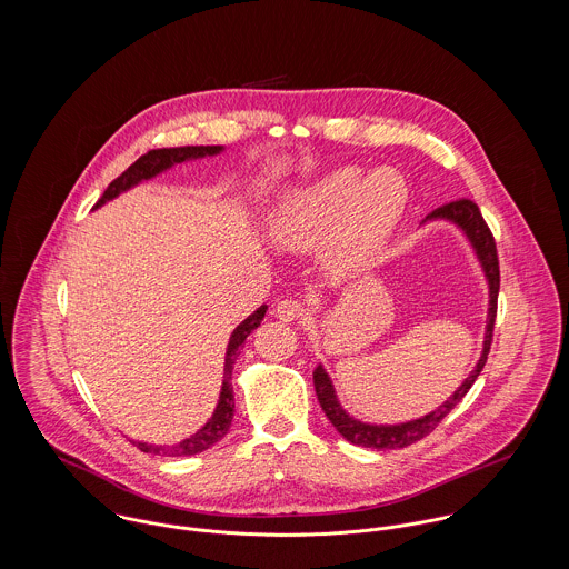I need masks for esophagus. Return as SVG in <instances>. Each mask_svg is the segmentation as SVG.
<instances>
[{
  "instance_id": "34e87169",
  "label": "esophagus",
  "mask_w": 569,
  "mask_h": 569,
  "mask_svg": "<svg viewBox=\"0 0 569 569\" xmlns=\"http://www.w3.org/2000/svg\"><path fill=\"white\" fill-rule=\"evenodd\" d=\"M302 313H305L302 302L291 300V298L280 300V302H278V307H276V318H280L282 322H296Z\"/></svg>"
}]
</instances>
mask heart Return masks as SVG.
I'll list each match as a JSON object with an SVG mask.
<instances>
[{
  "instance_id": "1",
  "label": "heart",
  "mask_w": 569,
  "mask_h": 569,
  "mask_svg": "<svg viewBox=\"0 0 569 569\" xmlns=\"http://www.w3.org/2000/svg\"><path fill=\"white\" fill-rule=\"evenodd\" d=\"M406 203V181L397 170L375 168L361 174L359 168L343 166L289 197L271 234L284 247H307L328 234V262L357 269L381 251Z\"/></svg>"
}]
</instances>
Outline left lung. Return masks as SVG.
Instances as JSON below:
<instances>
[{"instance_id": "1", "label": "left lung", "mask_w": 569, "mask_h": 569, "mask_svg": "<svg viewBox=\"0 0 569 569\" xmlns=\"http://www.w3.org/2000/svg\"><path fill=\"white\" fill-rule=\"evenodd\" d=\"M438 219L451 221L453 226H458L465 232V237L469 239V243L473 247V251L482 264V271L487 276L488 318L482 355H480L476 368L471 370V375L462 381V386L442 406L425 413L422 418L407 420L399 425H372V422H363V420H357L355 416H350L343 407L339 406L332 381L326 375L325 368L318 366L313 370L318 401L325 409L326 418L332 422V427L352 445L368 447V449H403L407 445L418 442L420 438L431 433L440 425V420L465 399V395L471 390V386L476 383V379L480 377V372L487 363L488 350H490V341H492V326H495V316H497V293H499V260H497L495 239L488 230L480 208L471 199H458V201L445 203V206L436 208L431 214H427L425 221H438Z\"/></svg>"}]
</instances>
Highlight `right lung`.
Returning a JSON list of instances; mask_svg holds the SVG:
<instances>
[{
	"mask_svg": "<svg viewBox=\"0 0 569 569\" xmlns=\"http://www.w3.org/2000/svg\"><path fill=\"white\" fill-rule=\"evenodd\" d=\"M221 151H223V147H177V149H156V151H149L147 156H142L140 160H136L120 177H116V179L107 186V190H104V194L98 199L96 208H100L102 203L116 199L120 192H124V190L138 186L140 181L160 174L166 168H170V166H174V163L199 160V158H206V156H217V153H221ZM264 313H267V307L262 305L260 309H256L247 320H243L241 325L234 328V332H232V337H230V343H228V350H226L223 386H221L219 403H217V409H214L212 418H210L197 433H192L190 438H186V440H181V442H177V445H170V447L149 445V442H133L140 451L153 453V456H194V453H201V451L210 449L212 445H217V442L230 431V425H232V418H234L232 370H234L237 357H239V352H241V348H243V341L247 339V335L260 326Z\"/></svg>",
	"mask_w": 569,
	"mask_h": 569,
	"instance_id": "add662e5",
	"label": "right lung"
}]
</instances>
